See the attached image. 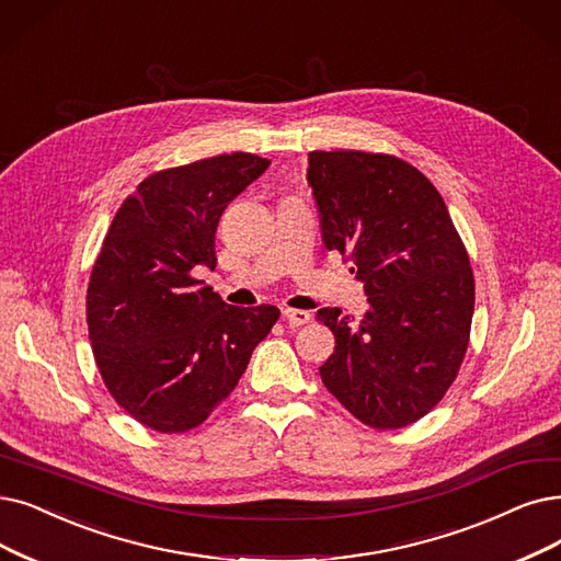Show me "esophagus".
Masks as SVG:
<instances>
[{
    "label": "esophagus",
    "instance_id": "1",
    "mask_svg": "<svg viewBox=\"0 0 561 561\" xmlns=\"http://www.w3.org/2000/svg\"><path fill=\"white\" fill-rule=\"evenodd\" d=\"M283 318L287 320L289 327H304L312 320V316L308 310H297V308H285L283 310Z\"/></svg>",
    "mask_w": 561,
    "mask_h": 561
}]
</instances>
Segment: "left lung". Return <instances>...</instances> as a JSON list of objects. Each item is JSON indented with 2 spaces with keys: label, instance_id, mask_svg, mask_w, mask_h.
Masks as SVG:
<instances>
[{
  "label": "left lung",
  "instance_id": "obj_1",
  "mask_svg": "<svg viewBox=\"0 0 561 561\" xmlns=\"http://www.w3.org/2000/svg\"><path fill=\"white\" fill-rule=\"evenodd\" d=\"M322 241L354 262L362 318L320 308L335 335L324 387L377 431L405 428L454 385L474 316V274L442 195L389 153L310 151Z\"/></svg>",
  "mask_w": 561,
  "mask_h": 561
}]
</instances>
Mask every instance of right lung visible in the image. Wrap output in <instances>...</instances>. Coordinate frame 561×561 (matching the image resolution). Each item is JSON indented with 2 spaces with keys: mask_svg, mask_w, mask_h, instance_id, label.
I'll return each mask as SVG.
<instances>
[{
  "mask_svg": "<svg viewBox=\"0 0 561 561\" xmlns=\"http://www.w3.org/2000/svg\"><path fill=\"white\" fill-rule=\"evenodd\" d=\"M268 163L234 151L153 172L103 239L87 287L89 341L112 398L156 433L197 428L280 316L228 306L193 276L216 266L220 214Z\"/></svg>",
  "mask_w": 561,
  "mask_h": 561,
  "instance_id": "obj_1",
  "label": "right lung"
}]
</instances>
